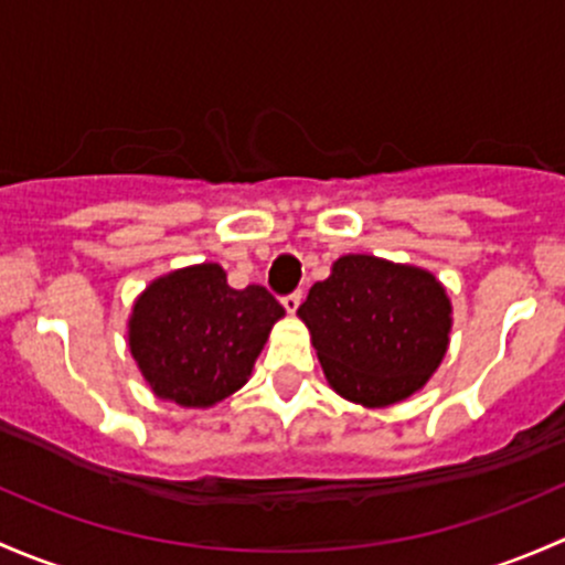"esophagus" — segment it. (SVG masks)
I'll return each mask as SVG.
<instances>
[{"label": "esophagus", "mask_w": 565, "mask_h": 565, "mask_svg": "<svg viewBox=\"0 0 565 565\" xmlns=\"http://www.w3.org/2000/svg\"><path fill=\"white\" fill-rule=\"evenodd\" d=\"M299 305H301V294H299V290H296V294L282 296V307H285V312H290V316H294V312L299 310Z\"/></svg>", "instance_id": "1"}]
</instances>
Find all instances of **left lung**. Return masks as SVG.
I'll list each match as a JSON object with an SVG mask.
<instances>
[{
    "label": "left lung",
    "mask_w": 565,
    "mask_h": 565,
    "mask_svg": "<svg viewBox=\"0 0 565 565\" xmlns=\"http://www.w3.org/2000/svg\"><path fill=\"white\" fill-rule=\"evenodd\" d=\"M296 316L326 381L348 403L388 408L427 386L449 351L451 299L433 271L342 255Z\"/></svg>",
    "instance_id": "left-lung-1"
}]
</instances>
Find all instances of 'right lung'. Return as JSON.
Segmentation results:
<instances>
[{
  "label": "right lung",
  "mask_w": 565,
  "mask_h": 565,
  "mask_svg": "<svg viewBox=\"0 0 565 565\" xmlns=\"http://www.w3.org/2000/svg\"><path fill=\"white\" fill-rule=\"evenodd\" d=\"M282 316L264 285L236 290L220 264H195L157 277L138 294L127 345L154 397L212 408L249 381Z\"/></svg>",
  "instance_id": "right-lung-1"
}]
</instances>
